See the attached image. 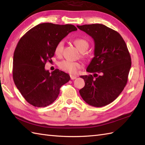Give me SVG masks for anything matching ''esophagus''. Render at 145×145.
<instances>
[{
    "instance_id": "esophagus-1",
    "label": "esophagus",
    "mask_w": 145,
    "mask_h": 145,
    "mask_svg": "<svg viewBox=\"0 0 145 145\" xmlns=\"http://www.w3.org/2000/svg\"><path fill=\"white\" fill-rule=\"evenodd\" d=\"M70 78H71V80H75V79L76 78V76L71 75H70Z\"/></svg>"
}]
</instances>
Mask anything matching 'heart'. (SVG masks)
<instances>
[{"label":"heart","mask_w":145,"mask_h":145,"mask_svg":"<svg viewBox=\"0 0 145 145\" xmlns=\"http://www.w3.org/2000/svg\"><path fill=\"white\" fill-rule=\"evenodd\" d=\"M73 44L80 52H85L89 48V43L87 39L85 38H77L73 40ZM63 40L60 41L57 44L55 48V54L57 56H61L63 49ZM87 55L83 53V57H86ZM59 67L63 71L70 74H76L78 70L82 67V64L79 62H71L69 60H62L59 63Z\"/></svg>","instance_id":"1"}]
</instances>
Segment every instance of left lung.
I'll use <instances>...</instances> for the list:
<instances>
[{"instance_id": "8db88e82", "label": "left lung", "mask_w": 145, "mask_h": 145, "mask_svg": "<svg viewBox=\"0 0 145 145\" xmlns=\"http://www.w3.org/2000/svg\"><path fill=\"white\" fill-rule=\"evenodd\" d=\"M76 26L95 42V57L86 69L93 75L80 76L85 85L80 94L90 106H106L119 96L127 83L132 65L129 50L119 33L105 25Z\"/></svg>"}]
</instances>
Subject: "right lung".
<instances>
[{
    "instance_id": "add662e5",
    "label": "right lung",
    "mask_w": 145,
    "mask_h": 145,
    "mask_svg": "<svg viewBox=\"0 0 145 145\" xmlns=\"http://www.w3.org/2000/svg\"><path fill=\"white\" fill-rule=\"evenodd\" d=\"M73 25L39 24L20 39L13 54V78L27 102L35 107H46L58 97L60 88L70 80L59 69L50 73L45 69L51 61L55 48L69 33L76 31Z\"/></svg>"
}]
</instances>
